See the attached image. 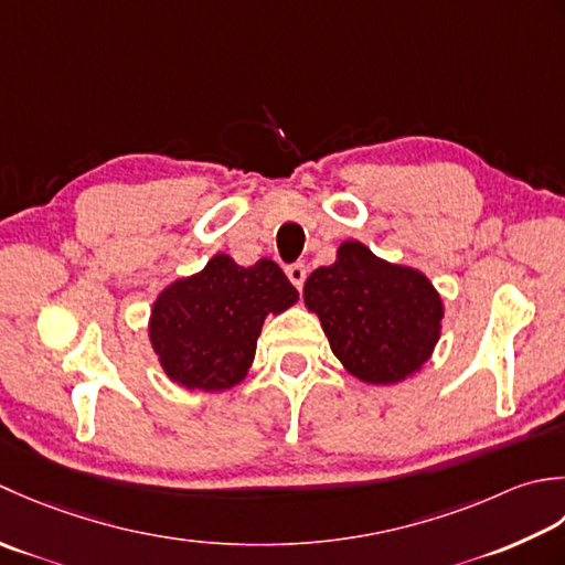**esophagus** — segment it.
Here are the masks:
<instances>
[{"instance_id":"1","label":"esophagus","mask_w":565,"mask_h":565,"mask_svg":"<svg viewBox=\"0 0 565 565\" xmlns=\"http://www.w3.org/2000/svg\"><path fill=\"white\" fill-rule=\"evenodd\" d=\"M287 278H290V282L297 287V290H302V285L307 280V268L305 263H292V266H287Z\"/></svg>"}]
</instances>
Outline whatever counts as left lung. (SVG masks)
Returning a JSON list of instances; mask_svg holds the SVG:
<instances>
[{
    "label": "left lung",
    "mask_w": 565,
    "mask_h": 565,
    "mask_svg": "<svg viewBox=\"0 0 565 565\" xmlns=\"http://www.w3.org/2000/svg\"><path fill=\"white\" fill-rule=\"evenodd\" d=\"M305 305L343 367L371 385H395L429 361L444 305L429 278L343 241L331 266L305 282Z\"/></svg>",
    "instance_id": "obj_1"
}]
</instances>
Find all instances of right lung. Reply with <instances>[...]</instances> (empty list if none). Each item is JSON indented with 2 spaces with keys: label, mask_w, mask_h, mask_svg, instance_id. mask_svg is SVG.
<instances>
[{
  "label": "right lung",
  "mask_w": 565,
  "mask_h": 565,
  "mask_svg": "<svg viewBox=\"0 0 565 565\" xmlns=\"http://www.w3.org/2000/svg\"><path fill=\"white\" fill-rule=\"evenodd\" d=\"M297 299L278 263L260 258L244 268L216 253L200 273L158 295L148 337L172 383L222 393L246 377L266 317Z\"/></svg>",
  "instance_id": "1"
}]
</instances>
